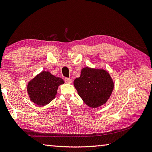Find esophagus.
Returning <instances> with one entry per match:
<instances>
[{"label": "esophagus", "instance_id": "1", "mask_svg": "<svg viewBox=\"0 0 152 152\" xmlns=\"http://www.w3.org/2000/svg\"><path fill=\"white\" fill-rule=\"evenodd\" d=\"M64 82L67 83H71L72 82V80L71 78H64Z\"/></svg>", "mask_w": 152, "mask_h": 152}]
</instances>
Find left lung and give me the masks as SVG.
Returning a JSON list of instances; mask_svg holds the SVG:
<instances>
[{
	"instance_id": "obj_1",
	"label": "left lung",
	"mask_w": 152,
	"mask_h": 152,
	"mask_svg": "<svg viewBox=\"0 0 152 152\" xmlns=\"http://www.w3.org/2000/svg\"><path fill=\"white\" fill-rule=\"evenodd\" d=\"M79 96L91 108L105 104L114 89V82L107 71L85 67L74 81Z\"/></svg>"
}]
</instances>
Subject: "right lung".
I'll list each match as a JSON object with an SVG mask.
<instances>
[{
	"instance_id": "obj_1",
	"label": "right lung",
	"mask_w": 152,
	"mask_h": 152,
	"mask_svg": "<svg viewBox=\"0 0 152 152\" xmlns=\"http://www.w3.org/2000/svg\"><path fill=\"white\" fill-rule=\"evenodd\" d=\"M64 83L62 78L48 71H42L28 83V95L32 102L38 106H45L55 99L58 87Z\"/></svg>"
}]
</instances>
